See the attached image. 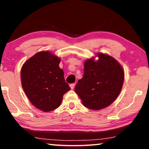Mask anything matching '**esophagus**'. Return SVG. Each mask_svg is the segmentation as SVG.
<instances>
[{"label":"esophagus","mask_w":149,"mask_h":149,"mask_svg":"<svg viewBox=\"0 0 149 149\" xmlns=\"http://www.w3.org/2000/svg\"><path fill=\"white\" fill-rule=\"evenodd\" d=\"M74 87H75V85L73 84H73H71V85H70V88H71V90H73V89L74 88Z\"/></svg>","instance_id":"obj_1"}]
</instances>
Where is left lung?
Wrapping results in <instances>:
<instances>
[{"label":"left lung","mask_w":149,"mask_h":149,"mask_svg":"<svg viewBox=\"0 0 149 149\" xmlns=\"http://www.w3.org/2000/svg\"><path fill=\"white\" fill-rule=\"evenodd\" d=\"M85 61L84 75L75 88L85 107L98 111L109 107L118 97L125 73L120 63L109 54L99 52Z\"/></svg>","instance_id":"8db88e82"}]
</instances>
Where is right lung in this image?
<instances>
[{
	"instance_id": "1",
	"label": "right lung",
	"mask_w": 149,
	"mask_h": 149,
	"mask_svg": "<svg viewBox=\"0 0 149 149\" xmlns=\"http://www.w3.org/2000/svg\"><path fill=\"white\" fill-rule=\"evenodd\" d=\"M60 61L61 58L49 51H41L26 61L22 67L24 91L31 103L42 111L59 107L64 95L70 90L59 66Z\"/></svg>"
}]
</instances>
